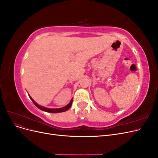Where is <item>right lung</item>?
I'll return each instance as SVG.
<instances>
[{
  "mask_svg": "<svg viewBox=\"0 0 158 158\" xmlns=\"http://www.w3.org/2000/svg\"><path fill=\"white\" fill-rule=\"evenodd\" d=\"M29 96H30V95H29ZM30 99H31V101L33 102V104H34L37 107H38V108H39L40 109H41V110H42V111H46V112H49V113H61V112H64V111H67V110H68L70 108V107H71V106H72V104H73V99H72L70 100V103L67 105V106H66L64 107L59 108V109H49V108H46V107H45L40 106V105H38V104L34 101V100H33L30 96Z\"/></svg>",
  "mask_w": 158,
  "mask_h": 158,
  "instance_id": "obj_1",
  "label": "right lung"
}]
</instances>
